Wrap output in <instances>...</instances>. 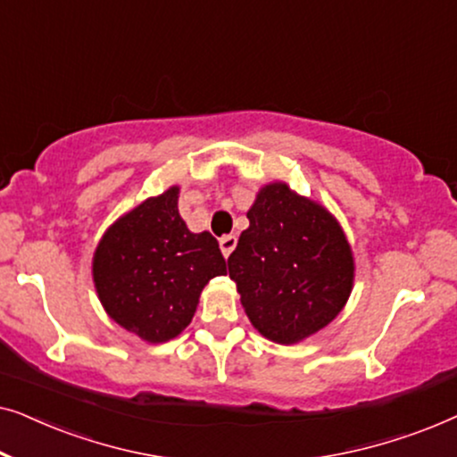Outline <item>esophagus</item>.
Masks as SVG:
<instances>
[{
  "mask_svg": "<svg viewBox=\"0 0 457 457\" xmlns=\"http://www.w3.org/2000/svg\"><path fill=\"white\" fill-rule=\"evenodd\" d=\"M237 247V237L235 235H224L220 237V252L224 258H228L233 253V249Z\"/></svg>",
  "mask_w": 457,
  "mask_h": 457,
  "instance_id": "esophagus-1",
  "label": "esophagus"
}]
</instances>
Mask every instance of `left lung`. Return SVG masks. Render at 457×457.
Listing matches in <instances>:
<instances>
[{
    "label": "left lung",
    "instance_id": "obj_1",
    "mask_svg": "<svg viewBox=\"0 0 457 457\" xmlns=\"http://www.w3.org/2000/svg\"><path fill=\"white\" fill-rule=\"evenodd\" d=\"M228 277L260 335L280 345L335 320L353 287V253L341 224L285 183L262 187L247 212Z\"/></svg>",
    "mask_w": 457,
    "mask_h": 457
}]
</instances>
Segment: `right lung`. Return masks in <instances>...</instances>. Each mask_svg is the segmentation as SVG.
Returning <instances> with one entry per match:
<instances>
[{"mask_svg": "<svg viewBox=\"0 0 457 457\" xmlns=\"http://www.w3.org/2000/svg\"><path fill=\"white\" fill-rule=\"evenodd\" d=\"M227 274L218 241L191 233L179 214V187L118 218L93 255V283L112 320L147 343L189 327L202 289Z\"/></svg>", "mask_w": 457, "mask_h": 457, "instance_id": "obj_1", "label": "right lung"}]
</instances>
